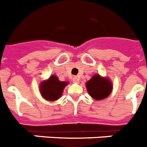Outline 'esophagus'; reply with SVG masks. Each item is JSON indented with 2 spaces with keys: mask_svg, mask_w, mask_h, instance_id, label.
<instances>
[{
  "mask_svg": "<svg viewBox=\"0 0 147 147\" xmlns=\"http://www.w3.org/2000/svg\"><path fill=\"white\" fill-rule=\"evenodd\" d=\"M73 81L75 83H79V82H80V77L79 76H74V79H73Z\"/></svg>",
  "mask_w": 147,
  "mask_h": 147,
  "instance_id": "obj_1",
  "label": "esophagus"
}]
</instances>
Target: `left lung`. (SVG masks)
<instances>
[{"label":"left lung","mask_w":147,"mask_h":147,"mask_svg":"<svg viewBox=\"0 0 147 147\" xmlns=\"http://www.w3.org/2000/svg\"><path fill=\"white\" fill-rule=\"evenodd\" d=\"M86 87L88 94L95 100H102L107 98L113 90V85L108 77L96 74L86 82Z\"/></svg>","instance_id":"left-lung-1"}]
</instances>
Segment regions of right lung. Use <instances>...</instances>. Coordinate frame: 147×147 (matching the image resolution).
I'll use <instances>...</instances> for the list:
<instances>
[{
    "label": "right lung",
    "mask_w": 147,
    "mask_h": 147,
    "mask_svg": "<svg viewBox=\"0 0 147 147\" xmlns=\"http://www.w3.org/2000/svg\"><path fill=\"white\" fill-rule=\"evenodd\" d=\"M69 82L60 81L56 75H51L47 80L41 81L39 91L41 96L47 101H56L61 96L64 88Z\"/></svg>",
    "instance_id": "1"
}]
</instances>
